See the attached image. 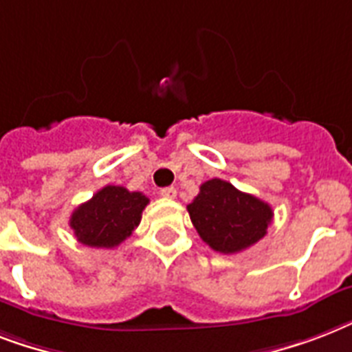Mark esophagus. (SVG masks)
<instances>
[{
	"mask_svg": "<svg viewBox=\"0 0 352 352\" xmlns=\"http://www.w3.org/2000/svg\"><path fill=\"white\" fill-rule=\"evenodd\" d=\"M160 195H162V197H166V199H175L177 197V188H173V186L162 188V190H160Z\"/></svg>",
	"mask_w": 352,
	"mask_h": 352,
	"instance_id": "1",
	"label": "esophagus"
}]
</instances>
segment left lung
<instances>
[{
	"mask_svg": "<svg viewBox=\"0 0 352 352\" xmlns=\"http://www.w3.org/2000/svg\"><path fill=\"white\" fill-rule=\"evenodd\" d=\"M188 214L201 239L221 254L246 250L265 237L272 208L230 182L212 179L201 184L199 195L188 204Z\"/></svg>",
	"mask_w": 352,
	"mask_h": 352,
	"instance_id": "8db88e82",
	"label": "left lung"
}]
</instances>
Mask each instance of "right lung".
<instances>
[{
	"instance_id": "obj_1",
	"label": "right lung",
	"mask_w": 352,
	"mask_h": 352,
	"mask_svg": "<svg viewBox=\"0 0 352 352\" xmlns=\"http://www.w3.org/2000/svg\"><path fill=\"white\" fill-rule=\"evenodd\" d=\"M149 199L124 186H106L74 210L69 225L76 239L93 248H115L137 228Z\"/></svg>"
}]
</instances>
